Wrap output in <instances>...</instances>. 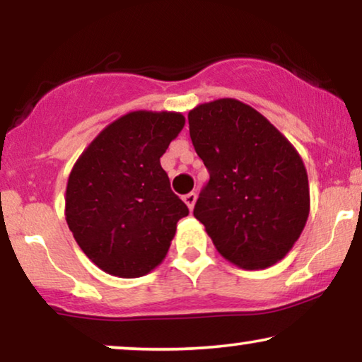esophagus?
<instances>
[{
    "instance_id": "34e87169",
    "label": "esophagus",
    "mask_w": 362,
    "mask_h": 362,
    "mask_svg": "<svg viewBox=\"0 0 362 362\" xmlns=\"http://www.w3.org/2000/svg\"><path fill=\"white\" fill-rule=\"evenodd\" d=\"M182 201L186 202V206L189 207V211H192V207L196 204V192H187V194L182 197Z\"/></svg>"
}]
</instances>
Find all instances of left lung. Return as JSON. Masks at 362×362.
I'll return each mask as SVG.
<instances>
[{
    "label": "left lung",
    "mask_w": 362,
    "mask_h": 362,
    "mask_svg": "<svg viewBox=\"0 0 362 362\" xmlns=\"http://www.w3.org/2000/svg\"><path fill=\"white\" fill-rule=\"evenodd\" d=\"M209 182L194 206L219 254L245 270L276 264L310 214V186L295 146L247 103H201L187 113Z\"/></svg>",
    "instance_id": "1"
}]
</instances>
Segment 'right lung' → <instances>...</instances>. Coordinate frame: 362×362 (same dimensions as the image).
<instances>
[{
  "label": "right lung",
  "instance_id": "obj_1",
  "mask_svg": "<svg viewBox=\"0 0 362 362\" xmlns=\"http://www.w3.org/2000/svg\"><path fill=\"white\" fill-rule=\"evenodd\" d=\"M185 122L180 112H130L103 128L74 165L67 226L107 274H150L170 250L177 221L189 214L160 163Z\"/></svg>",
  "mask_w": 362,
  "mask_h": 362
}]
</instances>
